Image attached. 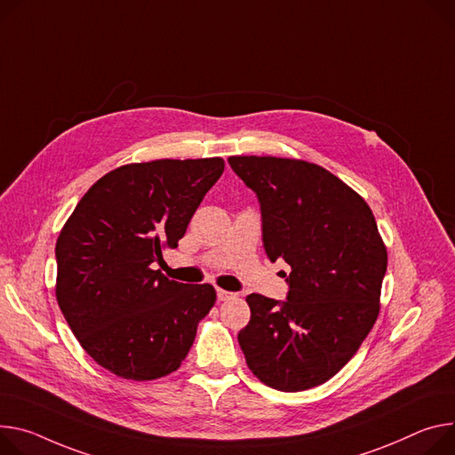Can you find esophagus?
<instances>
[{"label":"esophagus","instance_id":"1","mask_svg":"<svg viewBox=\"0 0 455 455\" xmlns=\"http://www.w3.org/2000/svg\"><path fill=\"white\" fill-rule=\"evenodd\" d=\"M218 299L220 301H228V299H232V298H235V294L234 292H228V291H223V288H218Z\"/></svg>","mask_w":455,"mask_h":455}]
</instances>
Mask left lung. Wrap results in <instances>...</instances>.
Masks as SVG:
<instances>
[{
    "mask_svg": "<svg viewBox=\"0 0 455 455\" xmlns=\"http://www.w3.org/2000/svg\"><path fill=\"white\" fill-rule=\"evenodd\" d=\"M259 201L263 249L291 265L284 301L251 294L237 341L268 387L301 392L352 359L379 314L387 249L366 201L319 164L232 156Z\"/></svg>",
    "mask_w": 455,
    "mask_h": 455,
    "instance_id": "obj_1",
    "label": "left lung"
}]
</instances>
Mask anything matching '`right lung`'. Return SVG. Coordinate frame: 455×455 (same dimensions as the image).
Returning a JSON list of instances; mask_svg holds the SVG:
<instances>
[{
  "label": "right lung",
  "instance_id": "obj_1",
  "mask_svg": "<svg viewBox=\"0 0 455 455\" xmlns=\"http://www.w3.org/2000/svg\"><path fill=\"white\" fill-rule=\"evenodd\" d=\"M223 171L221 157L125 164L98 180L65 223L58 305L81 347L112 374L150 381L187 357L216 291L152 265L163 249H176Z\"/></svg>",
  "mask_w": 455,
  "mask_h": 455
}]
</instances>
